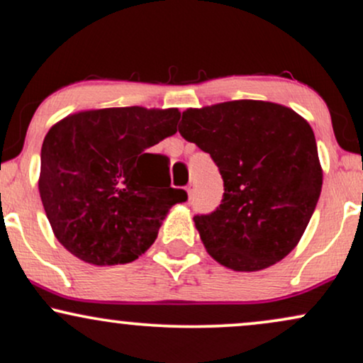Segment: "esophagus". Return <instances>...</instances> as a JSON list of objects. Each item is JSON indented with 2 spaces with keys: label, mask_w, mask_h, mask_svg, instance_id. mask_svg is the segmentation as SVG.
<instances>
[{
  "label": "esophagus",
  "mask_w": 363,
  "mask_h": 363,
  "mask_svg": "<svg viewBox=\"0 0 363 363\" xmlns=\"http://www.w3.org/2000/svg\"><path fill=\"white\" fill-rule=\"evenodd\" d=\"M186 191H187V196H189V198H193V194H194V182H189V184L186 186Z\"/></svg>",
  "instance_id": "esophagus-1"
}]
</instances>
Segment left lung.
I'll return each mask as SVG.
<instances>
[{
    "instance_id": "8db88e82",
    "label": "left lung",
    "mask_w": 363,
    "mask_h": 363,
    "mask_svg": "<svg viewBox=\"0 0 363 363\" xmlns=\"http://www.w3.org/2000/svg\"><path fill=\"white\" fill-rule=\"evenodd\" d=\"M179 133L215 160L221 204L194 223L209 255L255 272L298 245L320 199L323 170L313 128L291 108L240 99L182 113Z\"/></svg>"
}]
</instances>
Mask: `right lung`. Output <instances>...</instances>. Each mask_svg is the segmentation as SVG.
I'll list each match as a JSON object with an SVG mask.
<instances>
[{
	"label": "right lung",
	"mask_w": 363,
	"mask_h": 363,
	"mask_svg": "<svg viewBox=\"0 0 363 363\" xmlns=\"http://www.w3.org/2000/svg\"><path fill=\"white\" fill-rule=\"evenodd\" d=\"M181 113L142 106L65 116L45 135L38 191L55 238L93 265L128 264L155 242L169 209V159L148 148L177 132Z\"/></svg>",
	"instance_id": "right-lung-1"
}]
</instances>
